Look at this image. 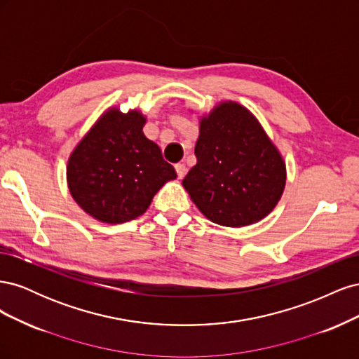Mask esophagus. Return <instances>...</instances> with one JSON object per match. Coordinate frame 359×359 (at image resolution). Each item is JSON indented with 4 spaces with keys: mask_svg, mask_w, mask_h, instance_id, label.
Returning a JSON list of instances; mask_svg holds the SVG:
<instances>
[{
    "mask_svg": "<svg viewBox=\"0 0 359 359\" xmlns=\"http://www.w3.org/2000/svg\"><path fill=\"white\" fill-rule=\"evenodd\" d=\"M175 170H177V173H178V178H180V180H182L184 177H186V173H187L186 165H182V163H177V165H175Z\"/></svg>",
    "mask_w": 359,
    "mask_h": 359,
    "instance_id": "esophagus-1",
    "label": "esophagus"
}]
</instances>
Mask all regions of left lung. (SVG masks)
<instances>
[{
    "label": "left lung",
    "mask_w": 359,
    "mask_h": 359,
    "mask_svg": "<svg viewBox=\"0 0 359 359\" xmlns=\"http://www.w3.org/2000/svg\"><path fill=\"white\" fill-rule=\"evenodd\" d=\"M194 154L198 163L182 186L212 223L248 226L276 208L286 186V163L243 104L226 100L201 118Z\"/></svg>",
    "instance_id": "left-lung-1"
}]
</instances>
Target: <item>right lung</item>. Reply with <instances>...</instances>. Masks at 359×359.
<instances>
[{
    "label": "right lung",
    "mask_w": 359,
    "mask_h": 359,
    "mask_svg": "<svg viewBox=\"0 0 359 359\" xmlns=\"http://www.w3.org/2000/svg\"><path fill=\"white\" fill-rule=\"evenodd\" d=\"M136 109L109 107L76 145L67 163L73 199L95 220L118 224L142 215L154 194L177 172L142 128Z\"/></svg>",
    "instance_id": "1"
}]
</instances>
